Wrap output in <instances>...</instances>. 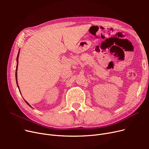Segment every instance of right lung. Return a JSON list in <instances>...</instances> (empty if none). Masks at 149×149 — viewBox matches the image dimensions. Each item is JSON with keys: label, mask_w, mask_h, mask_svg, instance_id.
Returning a JSON list of instances; mask_svg holds the SVG:
<instances>
[{"label": "right lung", "mask_w": 149, "mask_h": 149, "mask_svg": "<svg viewBox=\"0 0 149 149\" xmlns=\"http://www.w3.org/2000/svg\"><path fill=\"white\" fill-rule=\"evenodd\" d=\"M19 51H20V50H19ZM19 52H18V55H17V66H16V70H15V79H16V83H17V66H18V63H19ZM17 87L19 88V86L17 85ZM25 102L28 104V105H29L30 107H31V106H30V104L27 102V101H25Z\"/></svg>", "instance_id": "obj_1"}]
</instances>
